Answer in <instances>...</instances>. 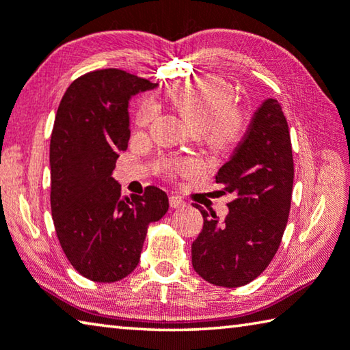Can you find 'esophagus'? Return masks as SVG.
<instances>
[{
  "mask_svg": "<svg viewBox=\"0 0 350 350\" xmlns=\"http://www.w3.org/2000/svg\"><path fill=\"white\" fill-rule=\"evenodd\" d=\"M170 205L173 208H182V207H185V202L182 201L180 198H177V196H171L170 198Z\"/></svg>",
  "mask_w": 350,
  "mask_h": 350,
  "instance_id": "1",
  "label": "esophagus"
}]
</instances>
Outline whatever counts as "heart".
<instances>
[{
    "label": "heart",
    "instance_id": "b5f03b06",
    "mask_svg": "<svg viewBox=\"0 0 350 350\" xmlns=\"http://www.w3.org/2000/svg\"><path fill=\"white\" fill-rule=\"evenodd\" d=\"M170 101L185 123L196 134H202L215 148H227L240 140L245 131V115L234 105V90L219 77H198L176 85L170 92ZM155 115V104L145 103L137 116V123L146 126ZM166 171L185 173L193 168L191 162L165 160Z\"/></svg>",
    "mask_w": 350,
    "mask_h": 350
}]
</instances>
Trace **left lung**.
<instances>
[{
  "label": "left lung",
  "instance_id": "8db88e82",
  "mask_svg": "<svg viewBox=\"0 0 350 350\" xmlns=\"http://www.w3.org/2000/svg\"><path fill=\"white\" fill-rule=\"evenodd\" d=\"M291 138L282 105L268 98L246 135L215 179L234 195L229 213L219 219L201 205L204 226L191 245L196 273L216 286L235 288L266 269L280 246L291 207Z\"/></svg>",
  "mask_w": 350,
  "mask_h": 350
}]
</instances>
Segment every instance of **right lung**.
Segmentation results:
<instances>
[{
  "mask_svg": "<svg viewBox=\"0 0 350 350\" xmlns=\"http://www.w3.org/2000/svg\"><path fill=\"white\" fill-rule=\"evenodd\" d=\"M155 87L123 70H96L71 82L55 113L49 145L55 234L73 268L93 282L129 275L149 223L168 212L163 190L121 196L112 177L131 137V98Z\"/></svg>",
  "mask_w": 350,
  "mask_h": 350,
  "instance_id": "1",
  "label": "right lung"
}]
</instances>
